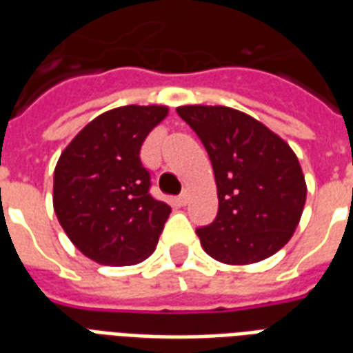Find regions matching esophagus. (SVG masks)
<instances>
[{"mask_svg":"<svg viewBox=\"0 0 353 353\" xmlns=\"http://www.w3.org/2000/svg\"><path fill=\"white\" fill-rule=\"evenodd\" d=\"M177 203L181 205V207H185V205L188 203V194L187 192H183L179 198H177Z\"/></svg>","mask_w":353,"mask_h":353,"instance_id":"34e87169","label":"esophagus"}]
</instances>
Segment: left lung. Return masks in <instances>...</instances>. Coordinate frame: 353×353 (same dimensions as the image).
I'll return each mask as SVG.
<instances>
[{
    "mask_svg": "<svg viewBox=\"0 0 353 353\" xmlns=\"http://www.w3.org/2000/svg\"><path fill=\"white\" fill-rule=\"evenodd\" d=\"M177 115L201 139L214 168L218 216L196 229L218 262L265 260L290 241L306 203L295 152L262 122L227 106H179Z\"/></svg>",
    "mask_w": 353,
    "mask_h": 353,
    "instance_id": "1",
    "label": "left lung"
}]
</instances>
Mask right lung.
I'll return each instance as SVG.
<instances>
[{
    "instance_id": "right-lung-1",
    "label": "right lung",
    "mask_w": 353,
    "mask_h": 353,
    "mask_svg": "<svg viewBox=\"0 0 353 353\" xmlns=\"http://www.w3.org/2000/svg\"><path fill=\"white\" fill-rule=\"evenodd\" d=\"M166 106H122L77 133L54 168L52 207L68 238L102 265H133L155 251L170 207L150 196L144 139Z\"/></svg>"
}]
</instances>
